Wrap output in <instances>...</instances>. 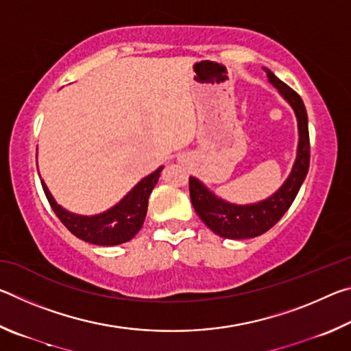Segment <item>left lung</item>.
Here are the masks:
<instances>
[{
    "mask_svg": "<svg viewBox=\"0 0 351 351\" xmlns=\"http://www.w3.org/2000/svg\"><path fill=\"white\" fill-rule=\"evenodd\" d=\"M263 69L271 85L277 88L295 114L297 130H299L295 159L288 178L277 192L258 203L251 204H235L219 198L198 178L190 176V199H192L195 212L212 232L223 239H254L269 230L293 204L310 167V134H308V116L304 100L268 68Z\"/></svg>",
    "mask_w": 351,
    "mask_h": 351,
    "instance_id": "obj_1",
    "label": "left lung"
}]
</instances>
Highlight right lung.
<instances>
[{
    "instance_id": "1",
    "label": "right lung",
    "mask_w": 351,
    "mask_h": 351,
    "mask_svg": "<svg viewBox=\"0 0 351 351\" xmlns=\"http://www.w3.org/2000/svg\"><path fill=\"white\" fill-rule=\"evenodd\" d=\"M162 169L161 165L153 173L142 178L117 204L110 207L108 210L97 213V215H79V213L63 209L52 197L43 180H41V186H43L52 210L66 226L71 234L79 237L83 241L91 243V245L116 246L130 241L141 230L147 215L148 197L156 186Z\"/></svg>"
}]
</instances>
